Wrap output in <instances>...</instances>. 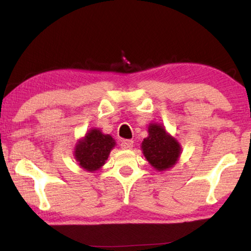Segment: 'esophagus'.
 <instances>
[{
  "label": "esophagus",
  "mask_w": 251,
  "mask_h": 251,
  "mask_svg": "<svg viewBox=\"0 0 251 251\" xmlns=\"http://www.w3.org/2000/svg\"><path fill=\"white\" fill-rule=\"evenodd\" d=\"M121 146L123 150H131L134 146V142L129 141V139H124V141L121 143Z\"/></svg>",
  "instance_id": "1"
}]
</instances>
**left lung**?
Masks as SVG:
<instances>
[{
	"mask_svg": "<svg viewBox=\"0 0 251 251\" xmlns=\"http://www.w3.org/2000/svg\"><path fill=\"white\" fill-rule=\"evenodd\" d=\"M142 150L148 163L158 172L172 168L181 154L180 144L156 123L148 126V137L143 141Z\"/></svg>",
	"mask_w": 251,
	"mask_h": 251,
	"instance_id": "obj_1",
	"label": "left lung"
}]
</instances>
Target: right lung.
I'll return each instance as SVG.
<instances>
[{
    "label": "right lung",
    "instance_id": "right-lung-1",
    "mask_svg": "<svg viewBox=\"0 0 251 251\" xmlns=\"http://www.w3.org/2000/svg\"><path fill=\"white\" fill-rule=\"evenodd\" d=\"M114 146L115 141L112 136L93 128L76 144L75 159L85 171L95 172L105 164Z\"/></svg>",
    "mask_w": 251,
    "mask_h": 251
}]
</instances>
